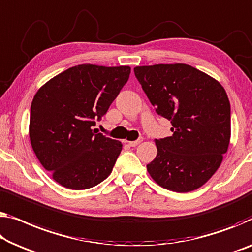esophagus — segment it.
<instances>
[{"label":"esophagus","mask_w":252,"mask_h":252,"mask_svg":"<svg viewBox=\"0 0 252 252\" xmlns=\"http://www.w3.org/2000/svg\"><path fill=\"white\" fill-rule=\"evenodd\" d=\"M142 141H144V138L140 137V138L137 139V140H134V141H129V146H131V147H136V146H138Z\"/></svg>","instance_id":"1"}]
</instances>
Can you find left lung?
<instances>
[{
    "mask_svg": "<svg viewBox=\"0 0 252 252\" xmlns=\"http://www.w3.org/2000/svg\"><path fill=\"white\" fill-rule=\"evenodd\" d=\"M134 74L156 113L170 120L173 132L155 140L157 156L147 164L148 173L175 192L204 186L230 144L231 106L225 89L183 63L136 66Z\"/></svg>",
    "mask_w": 252,
    "mask_h": 252,
    "instance_id": "1",
    "label": "left lung"
}]
</instances>
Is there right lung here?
I'll return each instance as SVG.
<instances>
[{"label":"right lung","mask_w":252,"mask_h":252,"mask_svg":"<svg viewBox=\"0 0 252 252\" xmlns=\"http://www.w3.org/2000/svg\"><path fill=\"white\" fill-rule=\"evenodd\" d=\"M130 72L126 65H76L36 93L30 107V142L59 185L89 189L111 174L122 144L93 126L106 114Z\"/></svg>","instance_id":"1"}]
</instances>
